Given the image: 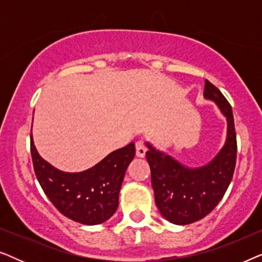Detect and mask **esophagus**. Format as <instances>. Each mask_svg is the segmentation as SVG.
<instances>
[{
  "mask_svg": "<svg viewBox=\"0 0 262 262\" xmlns=\"http://www.w3.org/2000/svg\"><path fill=\"white\" fill-rule=\"evenodd\" d=\"M146 146L144 144V142L142 141H137L136 142V155L138 157H144L145 156V152H146Z\"/></svg>",
  "mask_w": 262,
  "mask_h": 262,
  "instance_id": "obj_1",
  "label": "esophagus"
}]
</instances>
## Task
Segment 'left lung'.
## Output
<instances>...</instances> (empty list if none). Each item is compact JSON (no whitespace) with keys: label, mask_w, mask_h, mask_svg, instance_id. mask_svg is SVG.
Listing matches in <instances>:
<instances>
[{"label":"left lung","mask_w":262,"mask_h":262,"mask_svg":"<svg viewBox=\"0 0 262 262\" xmlns=\"http://www.w3.org/2000/svg\"><path fill=\"white\" fill-rule=\"evenodd\" d=\"M204 98L216 103L228 125L224 145L210 162L200 167L185 166L145 142L156 206L164 220L173 224H191L207 216L223 198L235 170L237 144L231 106L207 80Z\"/></svg>","instance_id":"8db88e82"}]
</instances>
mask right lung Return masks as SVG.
Returning a JSON list of instances; mask_svg holds the SVG:
<instances>
[{
  "label": "right lung",
  "instance_id": "add662e5",
  "mask_svg": "<svg viewBox=\"0 0 262 262\" xmlns=\"http://www.w3.org/2000/svg\"><path fill=\"white\" fill-rule=\"evenodd\" d=\"M31 154L42 191L64 216L84 225L108 221L118 209L125 171L136 155L135 143L108 154L89 169L69 173L39 155L31 134Z\"/></svg>",
  "mask_w": 262,
  "mask_h": 262
}]
</instances>
